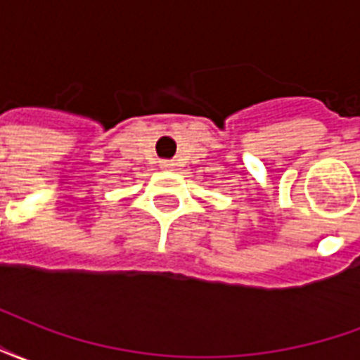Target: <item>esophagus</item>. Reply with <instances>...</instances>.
<instances>
[{
  "label": "esophagus",
  "mask_w": 360,
  "mask_h": 360,
  "mask_svg": "<svg viewBox=\"0 0 360 360\" xmlns=\"http://www.w3.org/2000/svg\"><path fill=\"white\" fill-rule=\"evenodd\" d=\"M162 165H164V167H169V165H173L172 162H162Z\"/></svg>",
  "instance_id": "34e87169"
}]
</instances>
